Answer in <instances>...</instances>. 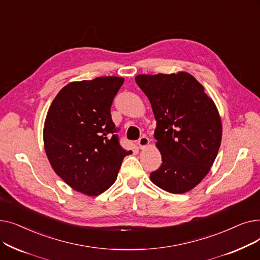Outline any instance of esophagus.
I'll return each instance as SVG.
<instances>
[{
  "label": "esophagus",
  "instance_id": "34e87169",
  "mask_svg": "<svg viewBox=\"0 0 260 260\" xmlns=\"http://www.w3.org/2000/svg\"><path fill=\"white\" fill-rule=\"evenodd\" d=\"M148 144H149V140H148L147 137H145V136H142V137L138 140V145H139L140 148H144Z\"/></svg>",
  "mask_w": 260,
  "mask_h": 260
}]
</instances>
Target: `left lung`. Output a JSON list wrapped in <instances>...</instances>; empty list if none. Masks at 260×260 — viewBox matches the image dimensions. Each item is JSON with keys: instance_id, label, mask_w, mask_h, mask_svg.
Instances as JSON below:
<instances>
[{"instance_id": "obj_1", "label": "left lung", "mask_w": 260, "mask_h": 260, "mask_svg": "<svg viewBox=\"0 0 260 260\" xmlns=\"http://www.w3.org/2000/svg\"><path fill=\"white\" fill-rule=\"evenodd\" d=\"M135 80L157 121L154 136L162 163L149 178L169 193H186L207 176L219 151L222 125L218 109L185 72L138 75Z\"/></svg>"}]
</instances>
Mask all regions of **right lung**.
<instances>
[{
    "instance_id": "1",
    "label": "right lung",
    "mask_w": 260,
    "mask_h": 260,
    "mask_svg": "<svg viewBox=\"0 0 260 260\" xmlns=\"http://www.w3.org/2000/svg\"><path fill=\"white\" fill-rule=\"evenodd\" d=\"M124 79L99 77L71 82L53 99L43 139L56 174L77 192L98 196L117 179L132 151L119 144L111 107Z\"/></svg>"
}]
</instances>
